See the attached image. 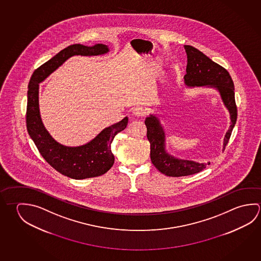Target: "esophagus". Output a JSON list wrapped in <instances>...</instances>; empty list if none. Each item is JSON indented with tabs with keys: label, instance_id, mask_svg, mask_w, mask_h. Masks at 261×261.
I'll return each instance as SVG.
<instances>
[{
	"label": "esophagus",
	"instance_id": "esophagus-1",
	"mask_svg": "<svg viewBox=\"0 0 261 261\" xmlns=\"http://www.w3.org/2000/svg\"><path fill=\"white\" fill-rule=\"evenodd\" d=\"M133 114L136 115V116H138V117H143V116H146L147 113H146V110L144 107L138 106V107H136V108L133 110Z\"/></svg>",
	"mask_w": 261,
	"mask_h": 261
}]
</instances>
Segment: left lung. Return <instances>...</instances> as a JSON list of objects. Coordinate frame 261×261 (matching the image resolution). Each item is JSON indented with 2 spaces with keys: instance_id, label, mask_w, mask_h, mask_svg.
I'll use <instances>...</instances> for the list:
<instances>
[{
  "instance_id": "1",
  "label": "left lung",
  "mask_w": 261,
  "mask_h": 261,
  "mask_svg": "<svg viewBox=\"0 0 261 261\" xmlns=\"http://www.w3.org/2000/svg\"><path fill=\"white\" fill-rule=\"evenodd\" d=\"M187 54V68L184 83L188 86L210 85L219 91L224 106L231 115V125L225 134L224 150L227 145L238 118V107L234 100L233 80L224 67L215 63L202 52L192 46H184ZM146 137L150 143L151 161L161 173L169 177H182L198 173L205 169L209 162L198 163L190 160H178L165 151V134L159 120L154 115L146 117Z\"/></svg>"
}]
</instances>
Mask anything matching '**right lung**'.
<instances>
[{
  "label": "right lung",
  "instance_id": "right-lung-1",
  "mask_svg": "<svg viewBox=\"0 0 261 261\" xmlns=\"http://www.w3.org/2000/svg\"><path fill=\"white\" fill-rule=\"evenodd\" d=\"M108 47L102 44L86 46L71 45L59 52L46 63L37 68L28 84L27 128L37 149L52 168L62 175L75 179L98 177L113 167L115 156L111 150V143L128 123L124 117L119 123L103 129L94 139L86 145L69 147L56 142L42 124L38 107L39 83L58 69L60 65L74 55L97 56L107 53Z\"/></svg>",
  "mask_w": 261,
  "mask_h": 261
}]
</instances>
